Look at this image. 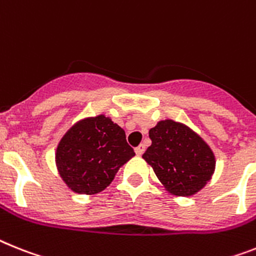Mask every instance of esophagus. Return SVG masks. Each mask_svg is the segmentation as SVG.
<instances>
[{
    "instance_id": "34e87169",
    "label": "esophagus",
    "mask_w": 256,
    "mask_h": 256,
    "mask_svg": "<svg viewBox=\"0 0 256 256\" xmlns=\"http://www.w3.org/2000/svg\"><path fill=\"white\" fill-rule=\"evenodd\" d=\"M144 150H146V147L143 144H139L138 147L135 148V154H138V156H142V154H143V152H144Z\"/></svg>"
}]
</instances>
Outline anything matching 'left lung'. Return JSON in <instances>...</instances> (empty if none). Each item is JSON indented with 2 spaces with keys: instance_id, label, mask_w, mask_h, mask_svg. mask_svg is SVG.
<instances>
[{
  "instance_id": "left-lung-1",
  "label": "left lung",
  "mask_w": 256,
  "mask_h": 256,
  "mask_svg": "<svg viewBox=\"0 0 256 256\" xmlns=\"http://www.w3.org/2000/svg\"><path fill=\"white\" fill-rule=\"evenodd\" d=\"M150 138L152 144L142 158L168 192L191 196L211 181L216 168L214 151L188 124L161 120L150 130Z\"/></svg>"
}]
</instances>
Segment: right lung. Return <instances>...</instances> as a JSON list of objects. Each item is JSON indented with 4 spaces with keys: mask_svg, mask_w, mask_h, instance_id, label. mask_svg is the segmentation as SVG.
I'll return each instance as SVG.
<instances>
[{
    "mask_svg": "<svg viewBox=\"0 0 256 256\" xmlns=\"http://www.w3.org/2000/svg\"><path fill=\"white\" fill-rule=\"evenodd\" d=\"M134 156L124 128L98 114L82 118L65 132L56 150V166L70 190L94 195L108 188Z\"/></svg>",
    "mask_w": 256,
    "mask_h": 256,
    "instance_id": "obj_1",
    "label": "right lung"
}]
</instances>
